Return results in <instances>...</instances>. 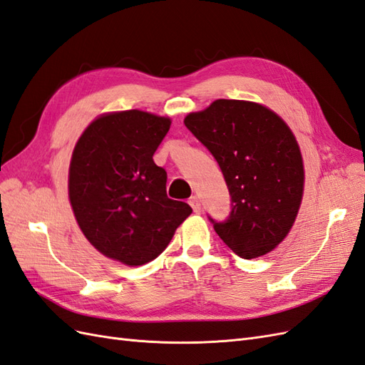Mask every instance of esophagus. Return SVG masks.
Wrapping results in <instances>:
<instances>
[{
  "label": "esophagus",
  "mask_w": 365,
  "mask_h": 365,
  "mask_svg": "<svg viewBox=\"0 0 365 365\" xmlns=\"http://www.w3.org/2000/svg\"><path fill=\"white\" fill-rule=\"evenodd\" d=\"M189 204L192 206V209H193L195 213H200V212H201V202H200L198 197H192V198L189 200Z\"/></svg>",
  "instance_id": "1"
}]
</instances>
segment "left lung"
<instances>
[{
    "instance_id": "obj_1",
    "label": "left lung",
    "mask_w": 365,
    "mask_h": 365,
    "mask_svg": "<svg viewBox=\"0 0 365 365\" xmlns=\"http://www.w3.org/2000/svg\"><path fill=\"white\" fill-rule=\"evenodd\" d=\"M184 123L215 158L230 195L226 220L207 217L215 232L242 259L272 251L289 232L304 193V164L287 123L266 106L226 99Z\"/></svg>"
}]
</instances>
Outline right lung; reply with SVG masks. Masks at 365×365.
Returning a JSON list of instances; mask_svg holds the SVG:
<instances>
[{
  "mask_svg": "<svg viewBox=\"0 0 365 365\" xmlns=\"http://www.w3.org/2000/svg\"><path fill=\"white\" fill-rule=\"evenodd\" d=\"M170 119L139 110L96 119L80 136L69 167L77 223L103 255L130 266L156 259L192 213L167 197V172L153 155Z\"/></svg>",
  "mask_w": 365,
  "mask_h": 365,
  "instance_id": "1",
  "label": "right lung"
}]
</instances>
